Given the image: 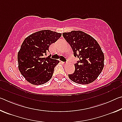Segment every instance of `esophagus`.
Masks as SVG:
<instances>
[{
	"instance_id": "1",
	"label": "esophagus",
	"mask_w": 122,
	"mask_h": 122,
	"mask_svg": "<svg viewBox=\"0 0 122 122\" xmlns=\"http://www.w3.org/2000/svg\"><path fill=\"white\" fill-rule=\"evenodd\" d=\"M62 63L63 64V65H66V64H67V62H62Z\"/></svg>"
}]
</instances>
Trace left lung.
<instances>
[{
	"mask_svg": "<svg viewBox=\"0 0 122 122\" xmlns=\"http://www.w3.org/2000/svg\"><path fill=\"white\" fill-rule=\"evenodd\" d=\"M63 38L71 45L75 57L79 58L74 64L75 71L69 74L72 81L88 84L97 79L104 67V55L98 43L90 35L81 30L65 32Z\"/></svg>",
	"mask_w": 122,
	"mask_h": 122,
	"instance_id": "8db88e82",
	"label": "left lung"
}]
</instances>
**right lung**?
Returning a JSON list of instances; mask_svg holds the SVG:
<instances>
[{"mask_svg": "<svg viewBox=\"0 0 122 122\" xmlns=\"http://www.w3.org/2000/svg\"><path fill=\"white\" fill-rule=\"evenodd\" d=\"M61 35L51 30H42L25 39L18 53V68L29 83L41 85L51 80L59 61L44 55Z\"/></svg>", "mask_w": 122, "mask_h": 122, "instance_id": "obj_1", "label": "right lung"}]
</instances>
